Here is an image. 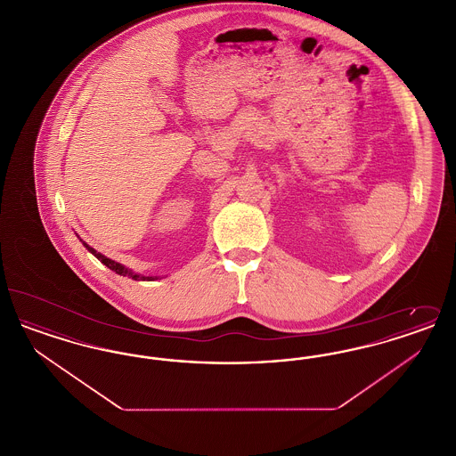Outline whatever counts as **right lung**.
I'll list each match as a JSON object with an SVG mask.
<instances>
[{"label": "right lung", "mask_w": 456, "mask_h": 456, "mask_svg": "<svg viewBox=\"0 0 456 456\" xmlns=\"http://www.w3.org/2000/svg\"><path fill=\"white\" fill-rule=\"evenodd\" d=\"M84 246L87 248L88 251L97 258V260L102 261L108 268H110L112 272H116L118 275H123V277H130L133 281H153V277H143V275H138V273H133L131 270H128L126 266H123L121 263H118V261H112L110 258H106L104 255H101V253H97L94 248H90L87 242H84ZM157 279V277H155Z\"/></svg>", "instance_id": "right-lung-1"}]
</instances>
